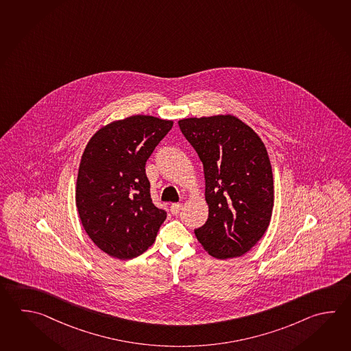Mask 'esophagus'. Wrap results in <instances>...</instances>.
Instances as JSON below:
<instances>
[{"instance_id": "esophagus-1", "label": "esophagus", "mask_w": 351, "mask_h": 351, "mask_svg": "<svg viewBox=\"0 0 351 351\" xmlns=\"http://www.w3.org/2000/svg\"><path fill=\"white\" fill-rule=\"evenodd\" d=\"M170 210H171V213L173 215L178 214L179 213L180 210H181V204H172L171 208H170Z\"/></svg>"}]
</instances>
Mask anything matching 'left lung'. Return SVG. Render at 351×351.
Masks as SVG:
<instances>
[{
	"label": "left lung",
	"mask_w": 351,
	"mask_h": 351,
	"mask_svg": "<svg viewBox=\"0 0 351 351\" xmlns=\"http://www.w3.org/2000/svg\"><path fill=\"white\" fill-rule=\"evenodd\" d=\"M205 171L208 219L195 235L216 258H239L271 220L274 178L263 140L234 114L179 120Z\"/></svg>",
	"instance_id": "left-lung-1"
}]
</instances>
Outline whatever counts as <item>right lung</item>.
Segmentation results:
<instances>
[{
	"label": "right lung",
	"instance_id": "obj_1",
	"mask_svg": "<svg viewBox=\"0 0 351 351\" xmlns=\"http://www.w3.org/2000/svg\"><path fill=\"white\" fill-rule=\"evenodd\" d=\"M172 125L134 114L102 126L87 143L76 208L88 237L111 258H136L155 243L166 213L152 204L145 165Z\"/></svg>",
	"mask_w": 351,
	"mask_h": 351
}]
</instances>
